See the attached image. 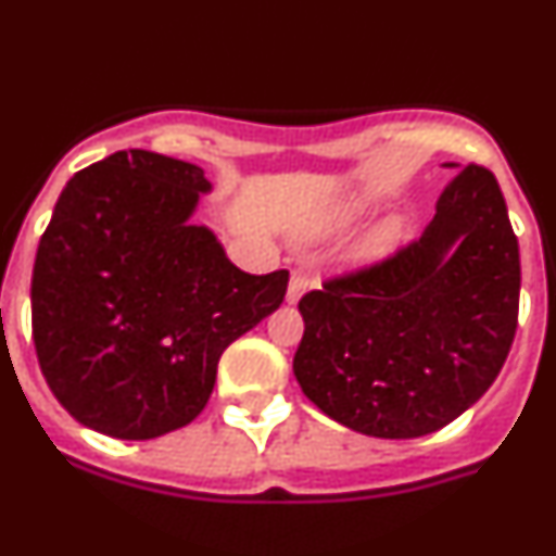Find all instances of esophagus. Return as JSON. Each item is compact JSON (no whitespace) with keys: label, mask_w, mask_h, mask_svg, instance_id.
Returning a JSON list of instances; mask_svg holds the SVG:
<instances>
[{"label":"esophagus","mask_w":556,"mask_h":556,"mask_svg":"<svg viewBox=\"0 0 556 556\" xmlns=\"http://www.w3.org/2000/svg\"><path fill=\"white\" fill-rule=\"evenodd\" d=\"M309 285H313V279H309V274L302 271V268H299V271L290 274V282H288V304L299 302V299H302L304 290H307Z\"/></svg>","instance_id":"obj_1"}]
</instances>
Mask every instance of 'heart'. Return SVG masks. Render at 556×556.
Wrapping results in <instances>:
<instances>
[{
  "mask_svg": "<svg viewBox=\"0 0 556 556\" xmlns=\"http://www.w3.org/2000/svg\"><path fill=\"white\" fill-rule=\"evenodd\" d=\"M370 205H372V197L362 194V191L337 197V200L326 207V214L315 222L313 230L320 232V236L345 230V227L354 225L356 219H362V216L370 211ZM406 230L408 225L403 216H389V219H383L381 225H376L365 238H362L359 249H356L359 261H381V257L392 254L397 247H401L403 238H406Z\"/></svg>",
  "mask_w": 556,
  "mask_h": 556,
  "instance_id": "1",
  "label": "heart"
}]
</instances>
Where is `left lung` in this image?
Listing matches in <instances>:
<instances>
[{"label": "left lung", "instance_id": "obj_1", "mask_svg": "<svg viewBox=\"0 0 556 556\" xmlns=\"http://www.w3.org/2000/svg\"><path fill=\"white\" fill-rule=\"evenodd\" d=\"M521 261L505 197L485 167L460 169L422 236L299 302L293 356L304 395L376 439H417L475 406L518 326Z\"/></svg>", "mask_w": 556, "mask_h": 556}]
</instances>
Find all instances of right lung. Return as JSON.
<instances>
[{"label": "right lung", "instance_id": "add662e5", "mask_svg": "<svg viewBox=\"0 0 556 556\" xmlns=\"http://www.w3.org/2000/svg\"><path fill=\"white\" fill-rule=\"evenodd\" d=\"M205 173L117 150L67 180L33 271L40 370L67 414L144 442L189 425L232 340L282 304L288 271L232 266L194 225Z\"/></svg>", "mask_w": 556, "mask_h": 556}]
</instances>
